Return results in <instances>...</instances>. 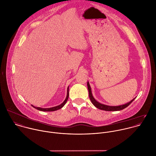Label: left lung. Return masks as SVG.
<instances>
[{"label": "left lung", "mask_w": 156, "mask_h": 156, "mask_svg": "<svg viewBox=\"0 0 156 156\" xmlns=\"http://www.w3.org/2000/svg\"><path fill=\"white\" fill-rule=\"evenodd\" d=\"M87 88H88V90H89V96L90 98V100L91 101V102L92 103V104L97 107V108L100 109V110H105V111H119L121 110H123L124 108H126V107H127L130 103L134 100V99L135 98H134L133 100H132L130 101H129L127 103H126L124 105H119V106H108V105H105L101 104V103H100L99 102H98L97 101H96L95 100V98L93 97L92 94V92H91V89L89 85V82H87Z\"/></svg>", "instance_id": "1"}]
</instances>
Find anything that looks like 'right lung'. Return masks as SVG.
<instances>
[{"instance_id": "obj_1", "label": "right lung", "mask_w": 156, "mask_h": 156, "mask_svg": "<svg viewBox=\"0 0 156 156\" xmlns=\"http://www.w3.org/2000/svg\"><path fill=\"white\" fill-rule=\"evenodd\" d=\"M69 87H68V89H67V97H66V100L64 101V102L62 103H61V105H58V106H56V107H52V108H40V107H35L33 105H32L34 108H36L37 110H40V111H42V112H53V111H56V110H59L61 109V108H62L64 105L66 103L67 100H68V98H69Z\"/></svg>"}]
</instances>
